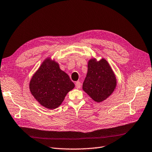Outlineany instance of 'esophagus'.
<instances>
[{"mask_svg": "<svg viewBox=\"0 0 152 152\" xmlns=\"http://www.w3.org/2000/svg\"><path fill=\"white\" fill-rule=\"evenodd\" d=\"M75 86H76V88H80V87H81V83L80 82V81H76V83H75Z\"/></svg>", "mask_w": 152, "mask_h": 152, "instance_id": "esophagus-1", "label": "esophagus"}]
</instances>
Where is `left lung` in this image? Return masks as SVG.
Wrapping results in <instances>:
<instances>
[{
	"mask_svg": "<svg viewBox=\"0 0 152 152\" xmlns=\"http://www.w3.org/2000/svg\"><path fill=\"white\" fill-rule=\"evenodd\" d=\"M116 79L110 64L104 59L89 61L88 73L83 84V89L94 102L100 103L113 93Z\"/></svg>",
	"mask_w": 152,
	"mask_h": 152,
	"instance_id": "8db88e82",
	"label": "left lung"
}]
</instances>
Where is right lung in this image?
<instances>
[{
    "mask_svg": "<svg viewBox=\"0 0 152 152\" xmlns=\"http://www.w3.org/2000/svg\"><path fill=\"white\" fill-rule=\"evenodd\" d=\"M74 88L75 84L69 76L50 58L43 62L29 83L34 97L42 106L50 110L59 106L67 93Z\"/></svg>",
    "mask_w": 152,
    "mask_h": 152,
    "instance_id": "obj_1",
    "label": "right lung"
}]
</instances>
